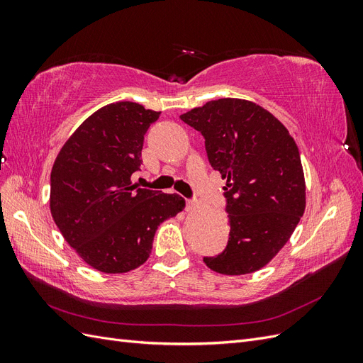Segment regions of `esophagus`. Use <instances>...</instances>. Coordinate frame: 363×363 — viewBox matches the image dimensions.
I'll return each instance as SVG.
<instances>
[{
  "mask_svg": "<svg viewBox=\"0 0 363 363\" xmlns=\"http://www.w3.org/2000/svg\"><path fill=\"white\" fill-rule=\"evenodd\" d=\"M196 200L195 199H186V208H188V211H192V208H195L196 207Z\"/></svg>",
  "mask_w": 363,
  "mask_h": 363,
  "instance_id": "esophagus-1",
  "label": "esophagus"
}]
</instances>
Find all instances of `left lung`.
<instances>
[{"mask_svg": "<svg viewBox=\"0 0 363 363\" xmlns=\"http://www.w3.org/2000/svg\"><path fill=\"white\" fill-rule=\"evenodd\" d=\"M180 118L203 135L208 163L227 182L228 242L204 263L225 276L263 268L304 213V174L295 140L276 116L239 98L208 101Z\"/></svg>", "mask_w": 363, "mask_h": 363, "instance_id": "8db88e82", "label": "left lung"}]
</instances>
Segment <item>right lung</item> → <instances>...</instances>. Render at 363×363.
Masks as SVG:
<instances>
[{
  "label": "right lung",
  "mask_w": 363,
  "mask_h": 363,
  "mask_svg": "<svg viewBox=\"0 0 363 363\" xmlns=\"http://www.w3.org/2000/svg\"><path fill=\"white\" fill-rule=\"evenodd\" d=\"M159 115L131 101L107 104L74 131L52 164L54 223L77 255L101 272L140 267L157 227L184 208L177 194L131 184L144 136Z\"/></svg>",
  "instance_id": "obj_1"
}]
</instances>
